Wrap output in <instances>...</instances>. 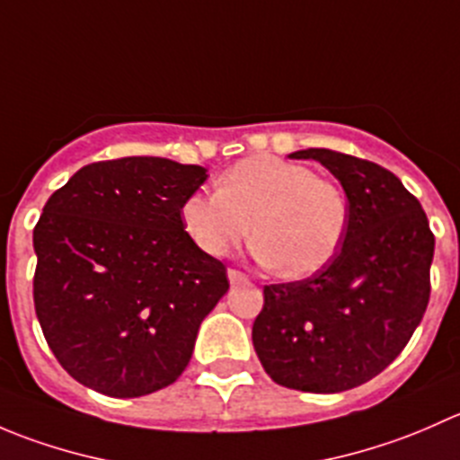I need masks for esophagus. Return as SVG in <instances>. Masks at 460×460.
Returning <instances> with one entry per match:
<instances>
[{
	"mask_svg": "<svg viewBox=\"0 0 460 460\" xmlns=\"http://www.w3.org/2000/svg\"><path fill=\"white\" fill-rule=\"evenodd\" d=\"M226 276H229L231 282H243V280H247V276H244L243 271H238V269H229V271H226Z\"/></svg>",
	"mask_w": 460,
	"mask_h": 460,
	"instance_id": "esophagus-1",
	"label": "esophagus"
}]
</instances>
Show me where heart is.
<instances>
[{"label": "heart", "instance_id": "heart-1", "mask_svg": "<svg viewBox=\"0 0 460 460\" xmlns=\"http://www.w3.org/2000/svg\"><path fill=\"white\" fill-rule=\"evenodd\" d=\"M189 235L211 256H226L252 234L258 258L282 278H307L336 258L349 220L345 191L309 166L253 155L222 173L217 191L182 204Z\"/></svg>", "mask_w": 460, "mask_h": 460}]
</instances>
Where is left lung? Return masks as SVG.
I'll return each mask as SVG.
<instances>
[{"label":"left lung","instance_id":"1","mask_svg":"<svg viewBox=\"0 0 460 460\" xmlns=\"http://www.w3.org/2000/svg\"><path fill=\"white\" fill-rule=\"evenodd\" d=\"M291 157H312L341 180L349 220L327 267L264 287L253 347L282 387L345 392L383 372L423 320L434 234L420 202L392 171L329 148Z\"/></svg>","mask_w":460,"mask_h":460}]
</instances>
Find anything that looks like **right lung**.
<instances>
[{
  "label": "right lung",
  "mask_w": 460,
  "mask_h": 460,
  "mask_svg": "<svg viewBox=\"0 0 460 460\" xmlns=\"http://www.w3.org/2000/svg\"><path fill=\"white\" fill-rule=\"evenodd\" d=\"M207 169L166 157L82 166L32 231V300L46 342L77 383L136 398L175 383L226 267L184 231Z\"/></svg>",
  "instance_id": "add662e5"
}]
</instances>
